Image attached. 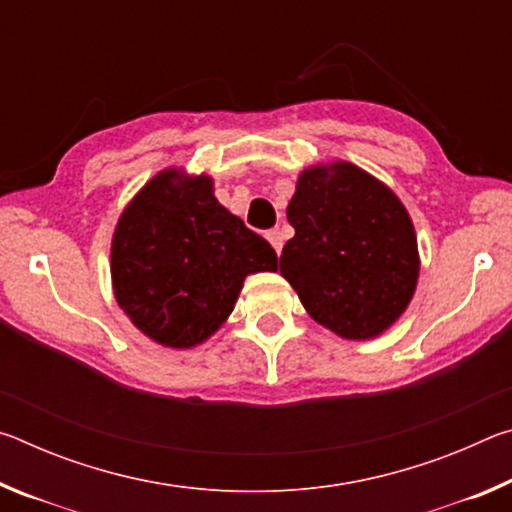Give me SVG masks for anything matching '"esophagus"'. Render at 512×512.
Instances as JSON below:
<instances>
[{
  "label": "esophagus",
  "instance_id": "1",
  "mask_svg": "<svg viewBox=\"0 0 512 512\" xmlns=\"http://www.w3.org/2000/svg\"><path fill=\"white\" fill-rule=\"evenodd\" d=\"M266 239L271 241V246L275 248V253L280 255V253H282V246H284V237H282V232L277 230V228H275V230H268V232H266Z\"/></svg>",
  "mask_w": 512,
  "mask_h": 512
}]
</instances>
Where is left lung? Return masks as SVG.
Instances as JSON below:
<instances>
[{
  "instance_id": "obj_1",
  "label": "left lung",
  "mask_w": 512,
  "mask_h": 512,
  "mask_svg": "<svg viewBox=\"0 0 512 512\" xmlns=\"http://www.w3.org/2000/svg\"><path fill=\"white\" fill-rule=\"evenodd\" d=\"M280 273L329 332L370 341L391 329L420 277L418 237L391 187L345 160L302 169Z\"/></svg>"
}]
</instances>
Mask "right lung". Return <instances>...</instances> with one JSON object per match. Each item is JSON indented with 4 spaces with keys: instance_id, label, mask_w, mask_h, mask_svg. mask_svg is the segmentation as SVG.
I'll list each match as a JSON object with an SVG mask.
<instances>
[{
    "instance_id": "obj_1",
    "label": "right lung",
    "mask_w": 512,
    "mask_h": 512,
    "mask_svg": "<svg viewBox=\"0 0 512 512\" xmlns=\"http://www.w3.org/2000/svg\"><path fill=\"white\" fill-rule=\"evenodd\" d=\"M262 271H277L271 244L216 201L212 176L185 167L155 173L112 232L117 305L171 350H192L219 332L246 277Z\"/></svg>"
}]
</instances>
